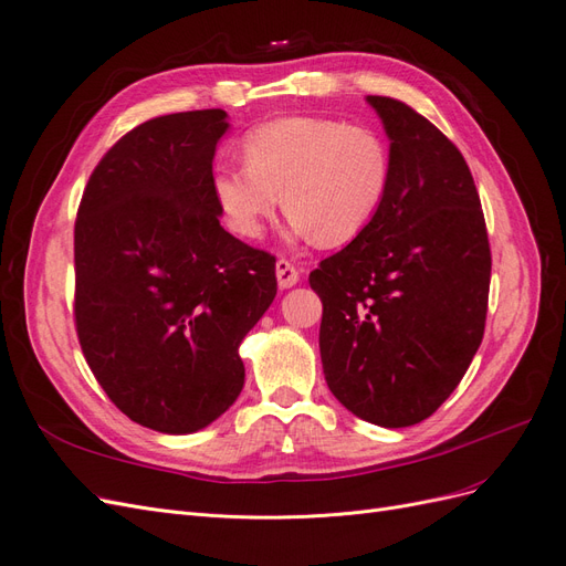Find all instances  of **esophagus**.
Wrapping results in <instances>:
<instances>
[{"label":"esophagus","instance_id":"1","mask_svg":"<svg viewBox=\"0 0 566 566\" xmlns=\"http://www.w3.org/2000/svg\"><path fill=\"white\" fill-rule=\"evenodd\" d=\"M276 279H279V285L283 290L293 287L300 281V271H297L295 264H290L287 260H279L276 262Z\"/></svg>","mask_w":566,"mask_h":566}]
</instances>
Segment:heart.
<instances>
[{
  "mask_svg": "<svg viewBox=\"0 0 566 566\" xmlns=\"http://www.w3.org/2000/svg\"><path fill=\"white\" fill-rule=\"evenodd\" d=\"M243 158L214 165L212 198L224 224L245 241L264 233L281 196L295 235L345 245L378 217L394 175L380 132L310 115L250 129Z\"/></svg>",
  "mask_w": 566,
  "mask_h": 566,
  "instance_id": "obj_1",
  "label": "heart"
}]
</instances>
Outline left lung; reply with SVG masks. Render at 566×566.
<instances>
[{
    "label": "left lung",
    "mask_w": 566,
    "mask_h": 566,
    "mask_svg": "<svg viewBox=\"0 0 566 566\" xmlns=\"http://www.w3.org/2000/svg\"><path fill=\"white\" fill-rule=\"evenodd\" d=\"M394 175L368 229L310 273L323 302V375L335 399L380 427H408L451 397L482 345L491 250L462 153L430 119L368 96Z\"/></svg>",
    "instance_id": "left-lung-1"
}]
</instances>
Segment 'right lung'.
<instances>
[{
	"label": "right lung",
	"instance_id": "add662e5",
	"mask_svg": "<svg viewBox=\"0 0 566 566\" xmlns=\"http://www.w3.org/2000/svg\"><path fill=\"white\" fill-rule=\"evenodd\" d=\"M221 108L153 117L92 172L75 221V328L108 399L191 434L238 399L243 337L276 297V256L219 224Z\"/></svg>",
	"mask_w": 566,
	"mask_h": 566
}]
</instances>
